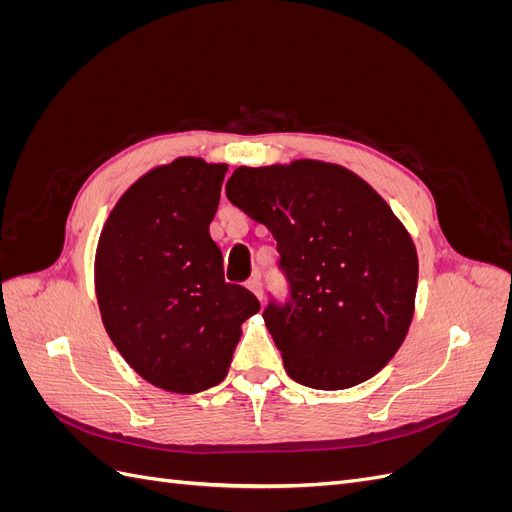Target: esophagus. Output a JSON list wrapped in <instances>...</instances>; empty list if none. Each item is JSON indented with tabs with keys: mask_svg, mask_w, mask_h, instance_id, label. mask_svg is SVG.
I'll return each mask as SVG.
<instances>
[{
	"mask_svg": "<svg viewBox=\"0 0 512 512\" xmlns=\"http://www.w3.org/2000/svg\"><path fill=\"white\" fill-rule=\"evenodd\" d=\"M245 286H247V288H250V290H252V292L256 294V297H258V299H262V282H260V273L252 275V277H250V280H247V282H245Z\"/></svg>",
	"mask_w": 512,
	"mask_h": 512,
	"instance_id": "obj_1",
	"label": "esophagus"
}]
</instances>
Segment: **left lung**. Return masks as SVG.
I'll list each match as a JSON object with an SVG mask.
<instances>
[{
	"label": "left lung",
	"instance_id": "obj_1",
	"mask_svg": "<svg viewBox=\"0 0 512 512\" xmlns=\"http://www.w3.org/2000/svg\"><path fill=\"white\" fill-rule=\"evenodd\" d=\"M235 207L265 224L288 282L262 312L284 367L309 389L376 376L404 344L418 282L416 247L384 198L337 164L239 166Z\"/></svg>",
	"mask_w": 512,
	"mask_h": 512
}]
</instances>
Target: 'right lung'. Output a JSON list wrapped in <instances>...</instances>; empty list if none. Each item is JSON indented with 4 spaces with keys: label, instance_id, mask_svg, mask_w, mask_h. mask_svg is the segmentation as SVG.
<instances>
[{
    "label": "right lung",
    "instance_id": "add662e5",
    "mask_svg": "<svg viewBox=\"0 0 512 512\" xmlns=\"http://www.w3.org/2000/svg\"><path fill=\"white\" fill-rule=\"evenodd\" d=\"M224 164L179 158L149 170L119 198L96 252L104 329L147 382L192 395L220 384L241 324L260 303L224 282L209 235Z\"/></svg>",
    "mask_w": 512,
    "mask_h": 512
}]
</instances>
